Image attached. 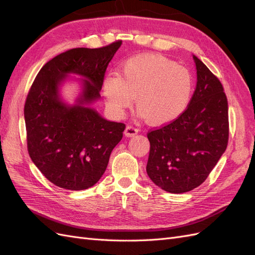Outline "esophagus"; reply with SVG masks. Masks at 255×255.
I'll list each match as a JSON object with an SVG mask.
<instances>
[{
  "instance_id": "1",
  "label": "esophagus",
  "mask_w": 255,
  "mask_h": 255,
  "mask_svg": "<svg viewBox=\"0 0 255 255\" xmlns=\"http://www.w3.org/2000/svg\"><path fill=\"white\" fill-rule=\"evenodd\" d=\"M138 133V129L132 126H128L125 129V135L127 137H133Z\"/></svg>"
}]
</instances>
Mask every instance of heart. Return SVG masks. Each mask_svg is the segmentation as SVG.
<instances>
[{
  "label": "heart",
  "mask_w": 255,
  "mask_h": 255,
  "mask_svg": "<svg viewBox=\"0 0 255 255\" xmlns=\"http://www.w3.org/2000/svg\"><path fill=\"white\" fill-rule=\"evenodd\" d=\"M106 107L116 117L135 103L141 117L154 126L168 125L187 110L194 80L186 68L158 54H141L126 60L118 73L102 81Z\"/></svg>",
  "instance_id": "heart-1"
}]
</instances>
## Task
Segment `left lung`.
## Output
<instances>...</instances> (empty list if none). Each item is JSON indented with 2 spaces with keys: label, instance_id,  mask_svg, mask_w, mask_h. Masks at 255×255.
Returning a JSON list of instances; mask_svg holds the SVG:
<instances>
[{
  "label": "left lung",
  "instance_id": "obj_1",
  "mask_svg": "<svg viewBox=\"0 0 255 255\" xmlns=\"http://www.w3.org/2000/svg\"><path fill=\"white\" fill-rule=\"evenodd\" d=\"M197 86L182 116L148 133L146 173L170 194L200 186L225 153L229 140L228 100L220 81L192 55Z\"/></svg>",
  "mask_w": 255,
  "mask_h": 255
}]
</instances>
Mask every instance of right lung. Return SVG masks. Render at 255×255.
<instances>
[{"mask_svg": "<svg viewBox=\"0 0 255 255\" xmlns=\"http://www.w3.org/2000/svg\"><path fill=\"white\" fill-rule=\"evenodd\" d=\"M122 41L99 49L76 48L45 64L30 87L24 106L27 150L41 173L56 186L83 190L106 170L126 126L103 118L94 107L106 68ZM83 79L76 102L63 101L60 88L72 74Z\"/></svg>", "mask_w": 255, "mask_h": 255, "instance_id": "add662e5", "label": "right lung"}]
</instances>
